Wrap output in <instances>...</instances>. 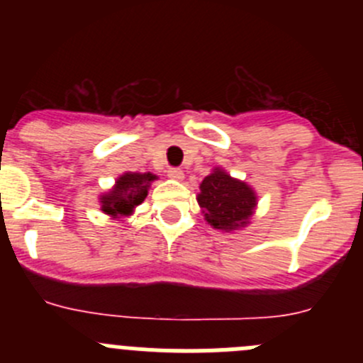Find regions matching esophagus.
Returning a JSON list of instances; mask_svg holds the SVG:
<instances>
[{"instance_id":"34e87169","label":"esophagus","mask_w":363,"mask_h":363,"mask_svg":"<svg viewBox=\"0 0 363 363\" xmlns=\"http://www.w3.org/2000/svg\"><path fill=\"white\" fill-rule=\"evenodd\" d=\"M168 177L175 179V181H182L184 179V172L181 168H168Z\"/></svg>"}]
</instances>
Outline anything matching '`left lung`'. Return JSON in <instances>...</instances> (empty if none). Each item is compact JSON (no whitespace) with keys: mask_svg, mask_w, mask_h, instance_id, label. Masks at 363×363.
I'll return each mask as SVG.
<instances>
[{"mask_svg":"<svg viewBox=\"0 0 363 363\" xmlns=\"http://www.w3.org/2000/svg\"><path fill=\"white\" fill-rule=\"evenodd\" d=\"M199 203L205 219L218 230L240 228L251 218L256 196L246 182L216 168L200 184Z\"/></svg>","mask_w":363,"mask_h":363,"instance_id":"1","label":"left lung"}]
</instances>
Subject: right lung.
<instances>
[{
  "instance_id": "add662e5",
  "label": "right lung",
  "mask_w": 363,
  "mask_h": 363,
  "mask_svg": "<svg viewBox=\"0 0 363 363\" xmlns=\"http://www.w3.org/2000/svg\"><path fill=\"white\" fill-rule=\"evenodd\" d=\"M156 175L152 174H128L117 179L111 193L101 196V211L111 216L131 214L137 205H140L147 196V189Z\"/></svg>"
}]
</instances>
